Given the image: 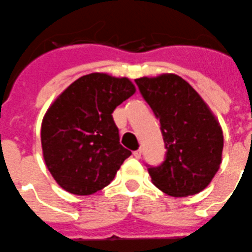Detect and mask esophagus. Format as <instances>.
<instances>
[{
	"label": "esophagus",
	"instance_id": "obj_1",
	"mask_svg": "<svg viewBox=\"0 0 252 252\" xmlns=\"http://www.w3.org/2000/svg\"><path fill=\"white\" fill-rule=\"evenodd\" d=\"M133 154H134L135 158H138V159H139V158L142 157V149H137V151L133 152Z\"/></svg>",
	"mask_w": 252,
	"mask_h": 252
}]
</instances>
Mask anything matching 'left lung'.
I'll list each match as a JSON object with an SVG mask.
<instances>
[{
    "instance_id": "left-lung-1",
    "label": "left lung",
    "mask_w": 252,
    "mask_h": 252,
    "mask_svg": "<svg viewBox=\"0 0 252 252\" xmlns=\"http://www.w3.org/2000/svg\"><path fill=\"white\" fill-rule=\"evenodd\" d=\"M140 94L159 119L165 159L149 167L152 182L164 193L187 197L203 191L222 160L223 134L207 104L176 74L135 79Z\"/></svg>"
}]
</instances>
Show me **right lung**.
I'll list each match as a JSON object with an SVG mask.
<instances>
[{
	"label": "right lung",
	"mask_w": 252,
	"mask_h": 252,
	"mask_svg": "<svg viewBox=\"0 0 252 252\" xmlns=\"http://www.w3.org/2000/svg\"><path fill=\"white\" fill-rule=\"evenodd\" d=\"M134 93L128 78L92 72L70 84L50 105L41 124L42 154L65 191L88 196L114 180L131 152L119 142L112 113Z\"/></svg>",
	"instance_id": "1"
}]
</instances>
